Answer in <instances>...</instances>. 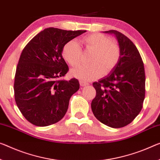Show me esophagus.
Masks as SVG:
<instances>
[{
	"instance_id": "obj_1",
	"label": "esophagus",
	"mask_w": 160,
	"mask_h": 160,
	"mask_svg": "<svg viewBox=\"0 0 160 160\" xmlns=\"http://www.w3.org/2000/svg\"><path fill=\"white\" fill-rule=\"evenodd\" d=\"M80 85L82 86V87H85V86H87L88 85V83L86 82H83V81H80Z\"/></svg>"
}]
</instances>
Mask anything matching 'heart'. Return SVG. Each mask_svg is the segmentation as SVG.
Returning a JSON list of instances; mask_svg holds the SVG:
<instances>
[{
    "label": "heart",
    "instance_id": "obj_1",
    "mask_svg": "<svg viewBox=\"0 0 160 160\" xmlns=\"http://www.w3.org/2000/svg\"><path fill=\"white\" fill-rule=\"evenodd\" d=\"M82 42L86 51L94 52L90 59L92 64L73 69V77L83 81L94 80L116 67L120 58V48L111 38L101 33H93L83 37ZM62 55L68 64L77 67L82 61V48L77 41L71 40L63 47Z\"/></svg>",
    "mask_w": 160,
    "mask_h": 160
}]
</instances>
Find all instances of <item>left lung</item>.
<instances>
[{"mask_svg":"<svg viewBox=\"0 0 160 160\" xmlns=\"http://www.w3.org/2000/svg\"><path fill=\"white\" fill-rule=\"evenodd\" d=\"M114 33L120 48L117 65L107 77L93 83L96 97L92 102L95 117L112 128H121L131 123L139 114L145 97V72L138 49L124 34Z\"/></svg>","mask_w":160,"mask_h":160,"instance_id":"8db88e82","label":"left lung"}]
</instances>
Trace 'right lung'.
<instances>
[{
    "label": "right lung",
    "mask_w": 160,
    "mask_h": 160,
    "mask_svg": "<svg viewBox=\"0 0 160 160\" xmlns=\"http://www.w3.org/2000/svg\"><path fill=\"white\" fill-rule=\"evenodd\" d=\"M85 32L46 28L22 51L15 75L14 97L21 114L31 124L46 127L64 117L79 82L75 78H61L68 72L63 47Z\"/></svg>",
    "instance_id": "obj_1"
}]
</instances>
